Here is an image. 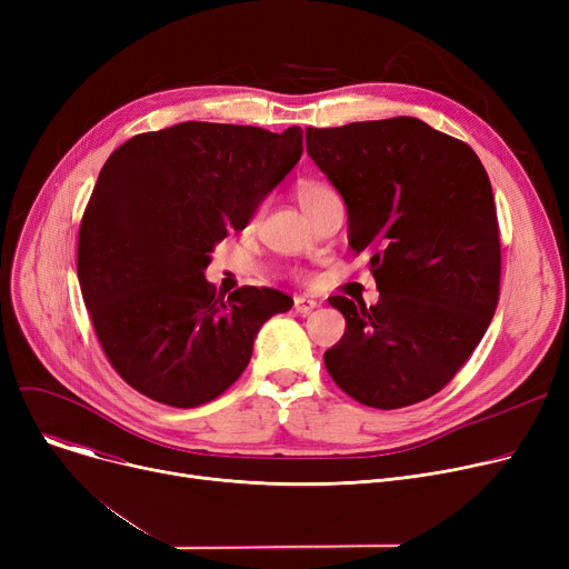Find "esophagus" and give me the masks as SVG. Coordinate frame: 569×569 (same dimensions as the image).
Segmentation results:
<instances>
[{
  "instance_id": "obj_1",
  "label": "esophagus",
  "mask_w": 569,
  "mask_h": 569,
  "mask_svg": "<svg viewBox=\"0 0 569 569\" xmlns=\"http://www.w3.org/2000/svg\"><path fill=\"white\" fill-rule=\"evenodd\" d=\"M318 307V302L316 300H309V297H295V305H292V309H295V313H300V316H307V313H311L313 309Z\"/></svg>"
}]
</instances>
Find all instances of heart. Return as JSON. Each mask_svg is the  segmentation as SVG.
Returning a JSON list of instances; mask_svg holds the SVG:
<instances>
[{"label":"heart","mask_w":569,"mask_h":569,"mask_svg":"<svg viewBox=\"0 0 569 569\" xmlns=\"http://www.w3.org/2000/svg\"><path fill=\"white\" fill-rule=\"evenodd\" d=\"M295 196H297V202H300V207L305 209V214H309L311 209H316L320 202H325L327 198H332L337 193L322 182H302L297 187Z\"/></svg>","instance_id":"obj_1"}]
</instances>
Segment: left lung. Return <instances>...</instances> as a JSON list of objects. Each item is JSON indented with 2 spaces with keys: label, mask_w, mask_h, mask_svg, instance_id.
I'll list each match as a JSON object with an SVG mask.
<instances>
[{
  "label": "left lung",
  "mask_w": 569,
  "mask_h": 569,
  "mask_svg": "<svg viewBox=\"0 0 569 569\" xmlns=\"http://www.w3.org/2000/svg\"><path fill=\"white\" fill-rule=\"evenodd\" d=\"M307 152L341 193L348 244L367 249L380 300L335 295L346 318L325 367L346 395L392 410L425 401L482 341L500 288L489 174L472 149L422 119L307 129Z\"/></svg>",
  "instance_id": "1"
}]
</instances>
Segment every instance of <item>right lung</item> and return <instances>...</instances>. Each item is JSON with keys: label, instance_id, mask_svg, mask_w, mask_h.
<instances>
[{"label": "right lung", "instance_id": "add662e5", "mask_svg": "<svg viewBox=\"0 0 569 569\" xmlns=\"http://www.w3.org/2000/svg\"><path fill=\"white\" fill-rule=\"evenodd\" d=\"M305 152L302 129L182 122L117 147L78 234V281L94 332L133 390L172 408L223 395L260 327L292 300L204 279L212 251L244 230Z\"/></svg>", "mask_w": 569, "mask_h": 569}]
</instances>
